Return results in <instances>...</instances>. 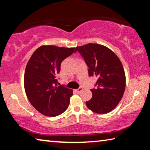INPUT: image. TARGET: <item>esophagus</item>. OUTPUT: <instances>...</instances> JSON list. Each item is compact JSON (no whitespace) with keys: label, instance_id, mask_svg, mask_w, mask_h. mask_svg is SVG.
Returning a JSON list of instances; mask_svg holds the SVG:
<instances>
[{"label":"esophagus","instance_id":"esophagus-1","mask_svg":"<svg viewBox=\"0 0 150 150\" xmlns=\"http://www.w3.org/2000/svg\"><path fill=\"white\" fill-rule=\"evenodd\" d=\"M83 87H79V88H77V89H76L75 91H76V92H77V93H79L81 92V91H83Z\"/></svg>","mask_w":150,"mask_h":150}]
</instances>
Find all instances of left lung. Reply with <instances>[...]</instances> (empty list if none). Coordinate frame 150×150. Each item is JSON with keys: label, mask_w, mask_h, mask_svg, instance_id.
Here are the masks:
<instances>
[{"label": "left lung", "mask_w": 150, "mask_h": 150, "mask_svg": "<svg viewBox=\"0 0 150 150\" xmlns=\"http://www.w3.org/2000/svg\"><path fill=\"white\" fill-rule=\"evenodd\" d=\"M88 66V75L96 76V88L91 89V99L86 105L94 112L106 114L115 108L122 98L126 76L122 64L109 48L97 44L75 47Z\"/></svg>", "instance_id": "8db88e82"}]
</instances>
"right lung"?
Listing matches in <instances>:
<instances>
[{
	"mask_svg": "<svg viewBox=\"0 0 150 150\" xmlns=\"http://www.w3.org/2000/svg\"><path fill=\"white\" fill-rule=\"evenodd\" d=\"M75 52V47L42 45L35 51L24 73L25 92L30 103L45 116H57L69 105L73 90L57 85L61 63Z\"/></svg>",
	"mask_w": 150,
	"mask_h": 150,
	"instance_id": "add662e5",
	"label": "right lung"
}]
</instances>
